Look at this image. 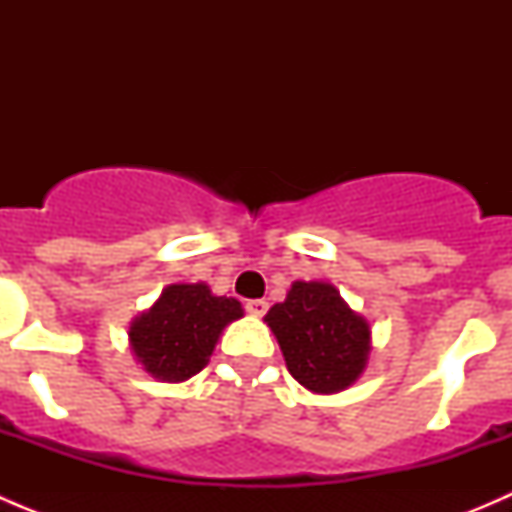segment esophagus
I'll return each instance as SVG.
<instances>
[{
  "mask_svg": "<svg viewBox=\"0 0 512 512\" xmlns=\"http://www.w3.org/2000/svg\"><path fill=\"white\" fill-rule=\"evenodd\" d=\"M247 314H252V317H265L267 309H270V304L265 302V299H250V302L245 304Z\"/></svg>",
  "mask_w": 512,
  "mask_h": 512,
  "instance_id": "34e87169",
  "label": "esophagus"
}]
</instances>
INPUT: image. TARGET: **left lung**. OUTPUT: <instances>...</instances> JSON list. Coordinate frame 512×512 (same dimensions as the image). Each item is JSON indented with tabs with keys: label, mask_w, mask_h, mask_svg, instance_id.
<instances>
[{
	"label": "left lung",
	"mask_w": 512,
	"mask_h": 512,
	"mask_svg": "<svg viewBox=\"0 0 512 512\" xmlns=\"http://www.w3.org/2000/svg\"><path fill=\"white\" fill-rule=\"evenodd\" d=\"M265 322L289 374L312 394H339L364 374L371 324L329 282H292L285 302L270 307Z\"/></svg>",
	"instance_id": "obj_1"
}]
</instances>
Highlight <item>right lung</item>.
Instances as JSON below:
<instances>
[{
  "label": "right lung",
  "mask_w": 512,
  "mask_h": 512,
  "mask_svg": "<svg viewBox=\"0 0 512 512\" xmlns=\"http://www.w3.org/2000/svg\"><path fill=\"white\" fill-rule=\"evenodd\" d=\"M242 314L235 297H218L205 282H175L128 327L133 359L156 381H188L208 366L223 329Z\"/></svg>",
  "instance_id": "right-lung-1"
}]
</instances>
